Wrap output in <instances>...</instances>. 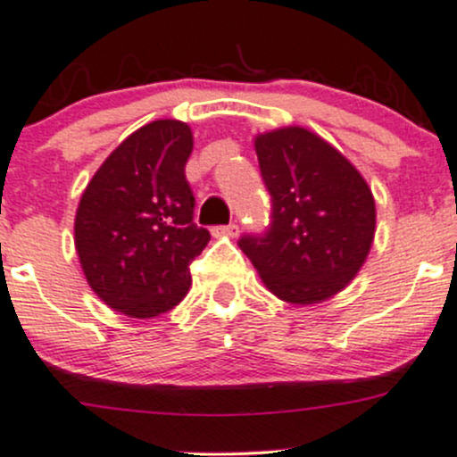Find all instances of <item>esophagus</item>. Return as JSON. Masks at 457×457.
Wrapping results in <instances>:
<instances>
[{
	"mask_svg": "<svg viewBox=\"0 0 457 457\" xmlns=\"http://www.w3.org/2000/svg\"><path fill=\"white\" fill-rule=\"evenodd\" d=\"M212 234H214V237H229V238H234L238 234V225L237 223L219 225V228L212 229Z\"/></svg>",
	"mask_w": 457,
	"mask_h": 457,
	"instance_id": "34e87169",
	"label": "esophagus"
}]
</instances>
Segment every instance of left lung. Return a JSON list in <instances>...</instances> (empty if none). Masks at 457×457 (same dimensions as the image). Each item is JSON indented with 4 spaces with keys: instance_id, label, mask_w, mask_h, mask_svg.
I'll use <instances>...</instances> for the list:
<instances>
[{
    "instance_id": "left-lung-1",
    "label": "left lung",
    "mask_w": 457,
    "mask_h": 457,
    "mask_svg": "<svg viewBox=\"0 0 457 457\" xmlns=\"http://www.w3.org/2000/svg\"><path fill=\"white\" fill-rule=\"evenodd\" d=\"M254 150L271 195L265 237H243L265 287L292 305L343 292L370 256L376 201L356 165L301 126L256 135Z\"/></svg>"
}]
</instances>
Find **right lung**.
<instances>
[{"label":"right lung","mask_w":457,"mask_h":457,"mask_svg":"<svg viewBox=\"0 0 457 457\" xmlns=\"http://www.w3.org/2000/svg\"><path fill=\"white\" fill-rule=\"evenodd\" d=\"M187 123L156 119L123 139L81 195L75 247L92 292L114 312L154 318L192 285L190 262L210 241L196 228L186 163Z\"/></svg>","instance_id":"right-lung-1"}]
</instances>
